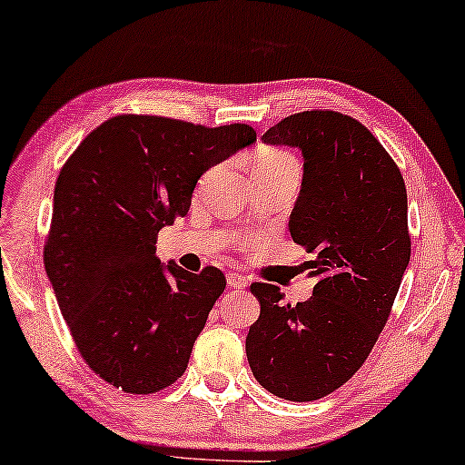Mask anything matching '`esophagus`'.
Here are the masks:
<instances>
[{
	"mask_svg": "<svg viewBox=\"0 0 465 465\" xmlns=\"http://www.w3.org/2000/svg\"><path fill=\"white\" fill-rule=\"evenodd\" d=\"M226 282L231 288H245L249 284V280L245 276H241V273H237V272H231V273H226Z\"/></svg>",
	"mask_w": 465,
	"mask_h": 465,
	"instance_id": "34e87169",
	"label": "esophagus"
}]
</instances>
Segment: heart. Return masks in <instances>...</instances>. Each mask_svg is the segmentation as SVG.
Returning a JSON list of instances; mask_svg holds the SVG:
<instances>
[{
    "mask_svg": "<svg viewBox=\"0 0 465 465\" xmlns=\"http://www.w3.org/2000/svg\"><path fill=\"white\" fill-rule=\"evenodd\" d=\"M251 171L253 174H282V173H301L299 161L282 148H262L255 152L253 163H251Z\"/></svg>",
    "mask_w": 465,
    "mask_h": 465,
    "instance_id": "1",
    "label": "heart"
}]
</instances>
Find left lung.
<instances>
[{"mask_svg": "<svg viewBox=\"0 0 465 465\" xmlns=\"http://www.w3.org/2000/svg\"><path fill=\"white\" fill-rule=\"evenodd\" d=\"M263 142L301 148V195L291 214L296 245L317 280L304 302L253 282L260 319L245 350L270 393L313 401L344 385L367 361L391 313L410 262L408 193L398 164L361 121L338 111L294 113Z\"/></svg>", "mask_w": 465, "mask_h": 465, "instance_id": "1", "label": "left lung"}]
</instances>
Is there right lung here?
<instances>
[{"label": "right lung", "mask_w": 465, "mask_h": 465, "mask_svg": "<svg viewBox=\"0 0 465 465\" xmlns=\"http://www.w3.org/2000/svg\"><path fill=\"white\" fill-rule=\"evenodd\" d=\"M257 140L253 127L117 115L61 169L45 270L75 348L106 383L148 395L185 372L193 341L226 288L214 265H163L156 239L183 218L195 183Z\"/></svg>", "instance_id": "right-lung-1"}]
</instances>
